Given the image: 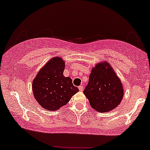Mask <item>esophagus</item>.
Wrapping results in <instances>:
<instances>
[{"label": "esophagus", "instance_id": "1", "mask_svg": "<svg viewBox=\"0 0 150 150\" xmlns=\"http://www.w3.org/2000/svg\"><path fill=\"white\" fill-rule=\"evenodd\" d=\"M79 91H83V89H84L83 86V85L79 86Z\"/></svg>", "mask_w": 150, "mask_h": 150}]
</instances>
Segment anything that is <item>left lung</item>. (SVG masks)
<instances>
[{
  "label": "left lung",
  "instance_id": "8db88e82",
  "mask_svg": "<svg viewBox=\"0 0 150 150\" xmlns=\"http://www.w3.org/2000/svg\"><path fill=\"white\" fill-rule=\"evenodd\" d=\"M83 93L92 108L98 112H106L120 104L124 89L120 79L105 61L98 63L92 69Z\"/></svg>",
  "mask_w": 150,
  "mask_h": 150
}]
</instances>
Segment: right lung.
<instances>
[{
  "label": "right lung",
  "mask_w": 150,
  "mask_h": 150,
  "mask_svg": "<svg viewBox=\"0 0 150 150\" xmlns=\"http://www.w3.org/2000/svg\"><path fill=\"white\" fill-rule=\"evenodd\" d=\"M64 69V61L59 57H54L42 67L33 81L35 98L46 110H58L79 91L70 78L63 76Z\"/></svg>",
  "instance_id": "right-lung-1"
}]
</instances>
